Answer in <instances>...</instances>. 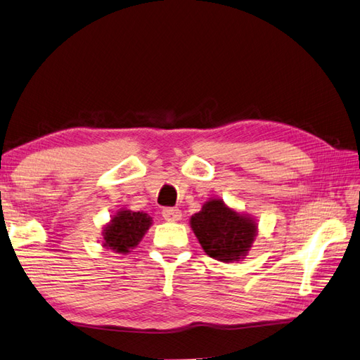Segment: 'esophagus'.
<instances>
[{
  "label": "esophagus",
  "instance_id": "1",
  "mask_svg": "<svg viewBox=\"0 0 360 360\" xmlns=\"http://www.w3.org/2000/svg\"><path fill=\"white\" fill-rule=\"evenodd\" d=\"M181 216H182V214H181L179 208H172V207H169V208H164V210H162V218H164L165 221H169V222L179 221Z\"/></svg>",
  "mask_w": 360,
  "mask_h": 360
}]
</instances>
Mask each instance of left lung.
Instances as JSON below:
<instances>
[{
  "instance_id": "left-lung-1",
  "label": "left lung",
  "mask_w": 360,
  "mask_h": 360,
  "mask_svg": "<svg viewBox=\"0 0 360 360\" xmlns=\"http://www.w3.org/2000/svg\"><path fill=\"white\" fill-rule=\"evenodd\" d=\"M204 252L221 262H235L247 256L257 235V224L238 213L221 199H210L190 219Z\"/></svg>"
}]
</instances>
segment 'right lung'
Wrapping results in <instances>:
<instances>
[{"label":"right lung","instance_id":"1","mask_svg":"<svg viewBox=\"0 0 360 360\" xmlns=\"http://www.w3.org/2000/svg\"><path fill=\"white\" fill-rule=\"evenodd\" d=\"M152 224L147 213L120 210L104 227V247L116 253H129L130 248L139 244Z\"/></svg>","mask_w":360,"mask_h":360}]
</instances>
